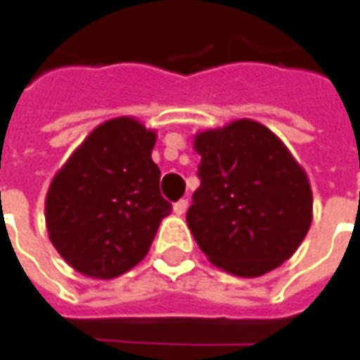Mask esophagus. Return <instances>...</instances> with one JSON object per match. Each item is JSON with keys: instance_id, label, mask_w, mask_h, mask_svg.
<instances>
[{"instance_id": "1", "label": "esophagus", "mask_w": 360, "mask_h": 360, "mask_svg": "<svg viewBox=\"0 0 360 360\" xmlns=\"http://www.w3.org/2000/svg\"><path fill=\"white\" fill-rule=\"evenodd\" d=\"M188 208V200H179V202L173 204V212L177 214V216H183Z\"/></svg>"}]
</instances>
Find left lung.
<instances>
[{
    "instance_id": "obj_1",
    "label": "left lung",
    "mask_w": 360,
    "mask_h": 360,
    "mask_svg": "<svg viewBox=\"0 0 360 360\" xmlns=\"http://www.w3.org/2000/svg\"><path fill=\"white\" fill-rule=\"evenodd\" d=\"M193 146L200 187L187 226L212 264L258 278L293 257L312 224V188L278 134L237 119L196 133Z\"/></svg>"
}]
</instances>
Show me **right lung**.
Masks as SVG:
<instances>
[{
  "mask_svg": "<svg viewBox=\"0 0 360 360\" xmlns=\"http://www.w3.org/2000/svg\"><path fill=\"white\" fill-rule=\"evenodd\" d=\"M156 139L131 115L108 119L53 175L46 195L48 237L82 276L113 279L134 268L172 214L152 160Z\"/></svg>",
  "mask_w": 360,
  "mask_h": 360,
  "instance_id": "1",
  "label": "right lung"
}]
</instances>
